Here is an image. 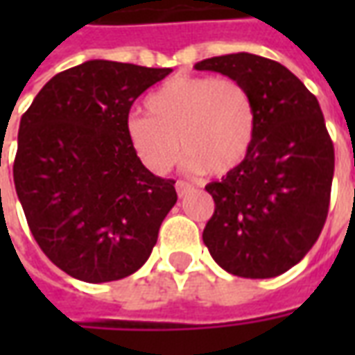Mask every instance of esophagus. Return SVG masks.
<instances>
[{"label": "esophagus", "mask_w": 355, "mask_h": 355, "mask_svg": "<svg viewBox=\"0 0 355 355\" xmlns=\"http://www.w3.org/2000/svg\"><path fill=\"white\" fill-rule=\"evenodd\" d=\"M175 188H177V193L180 196V198H182V196H186V193L192 190V186L188 184V182H184V180H177Z\"/></svg>", "instance_id": "34e87169"}]
</instances>
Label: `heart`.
<instances>
[{"label": "heart", "instance_id": "heart-1", "mask_svg": "<svg viewBox=\"0 0 355 355\" xmlns=\"http://www.w3.org/2000/svg\"><path fill=\"white\" fill-rule=\"evenodd\" d=\"M148 116L132 114L125 137L140 163L165 175L178 162L193 173L223 177L241 163L257 139L259 114L241 81L213 76H177L148 94Z\"/></svg>", "mask_w": 355, "mask_h": 355}]
</instances>
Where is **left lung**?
<instances>
[{
  "mask_svg": "<svg viewBox=\"0 0 355 355\" xmlns=\"http://www.w3.org/2000/svg\"><path fill=\"white\" fill-rule=\"evenodd\" d=\"M196 70L241 81L259 114L245 162L205 186L215 213L203 243L230 274L275 277L304 259L327 218L335 148L320 102L285 66L251 53L205 58Z\"/></svg>",
  "mask_w": 355,
  "mask_h": 355,
  "instance_id": "obj_1",
  "label": "left lung"
}]
</instances>
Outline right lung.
<instances>
[{"mask_svg": "<svg viewBox=\"0 0 355 355\" xmlns=\"http://www.w3.org/2000/svg\"><path fill=\"white\" fill-rule=\"evenodd\" d=\"M171 68L87 60L49 80L24 112L12 178L32 236L55 266L87 283L135 274L177 203L125 137L132 102Z\"/></svg>", "mask_w": 355, "mask_h": 355, "instance_id": "add662e5", "label": "right lung"}]
</instances>
